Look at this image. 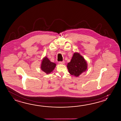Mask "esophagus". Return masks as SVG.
Listing matches in <instances>:
<instances>
[{
  "label": "esophagus",
  "mask_w": 121,
  "mask_h": 121,
  "mask_svg": "<svg viewBox=\"0 0 121 121\" xmlns=\"http://www.w3.org/2000/svg\"><path fill=\"white\" fill-rule=\"evenodd\" d=\"M65 63V61H60L59 62V64H64Z\"/></svg>",
  "instance_id": "esophagus-1"
}]
</instances>
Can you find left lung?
I'll list each match as a JSON object with an SVG mask.
<instances>
[{"label": "left lung", "instance_id": "8db88e82", "mask_svg": "<svg viewBox=\"0 0 121 121\" xmlns=\"http://www.w3.org/2000/svg\"><path fill=\"white\" fill-rule=\"evenodd\" d=\"M87 62L80 53L75 52L70 61L67 65L69 73L75 77L85 72L87 69Z\"/></svg>", "mask_w": 121, "mask_h": 121}]
</instances>
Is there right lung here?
Here are the masks:
<instances>
[{"instance_id": "obj_1", "label": "right lung", "mask_w": 121, "mask_h": 121, "mask_svg": "<svg viewBox=\"0 0 121 121\" xmlns=\"http://www.w3.org/2000/svg\"><path fill=\"white\" fill-rule=\"evenodd\" d=\"M56 66V64L51 61L48 58L45 56L42 60L41 69L46 74H48L53 71Z\"/></svg>"}]
</instances>
